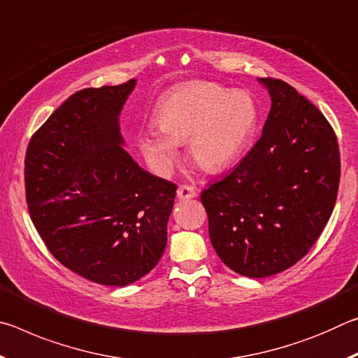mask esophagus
Wrapping results in <instances>:
<instances>
[{
	"mask_svg": "<svg viewBox=\"0 0 358 358\" xmlns=\"http://www.w3.org/2000/svg\"><path fill=\"white\" fill-rule=\"evenodd\" d=\"M197 196V191L194 189L192 186H187V185H181L178 189H177V197L181 199V201H187V199H192Z\"/></svg>",
	"mask_w": 358,
	"mask_h": 358,
	"instance_id": "esophagus-1",
	"label": "esophagus"
}]
</instances>
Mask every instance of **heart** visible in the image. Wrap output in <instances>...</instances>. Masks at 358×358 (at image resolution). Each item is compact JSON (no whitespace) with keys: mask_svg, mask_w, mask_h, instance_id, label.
I'll list each match as a JSON object with an SVG mask.
<instances>
[{"mask_svg":"<svg viewBox=\"0 0 358 358\" xmlns=\"http://www.w3.org/2000/svg\"><path fill=\"white\" fill-rule=\"evenodd\" d=\"M156 128L137 132L136 142L156 173L164 175L186 143V156L207 173L234 166L256 134L260 110L246 92L213 82H186L156 102Z\"/></svg>","mask_w":358,"mask_h":358,"instance_id":"obj_1","label":"heart"}]
</instances>
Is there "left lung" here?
Listing matches in <instances>:
<instances>
[{
    "label": "left lung",
    "instance_id": "obj_1",
    "mask_svg": "<svg viewBox=\"0 0 358 358\" xmlns=\"http://www.w3.org/2000/svg\"><path fill=\"white\" fill-rule=\"evenodd\" d=\"M271 107L243 161L203 189L210 241L235 273L265 278L306 256L335 207L339 150L329 121L296 90L257 78Z\"/></svg>",
    "mask_w": 358,
    "mask_h": 358
}]
</instances>
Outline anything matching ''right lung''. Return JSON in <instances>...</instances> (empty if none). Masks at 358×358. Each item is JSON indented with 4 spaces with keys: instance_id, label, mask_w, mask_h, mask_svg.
<instances>
[{
    "instance_id": "add662e5",
    "label": "right lung",
    "mask_w": 358,
    "mask_h": 358,
    "mask_svg": "<svg viewBox=\"0 0 358 358\" xmlns=\"http://www.w3.org/2000/svg\"><path fill=\"white\" fill-rule=\"evenodd\" d=\"M137 80L72 94L29 141V216L53 256L104 286H128L159 262L177 186L132 159L120 115Z\"/></svg>"
}]
</instances>
